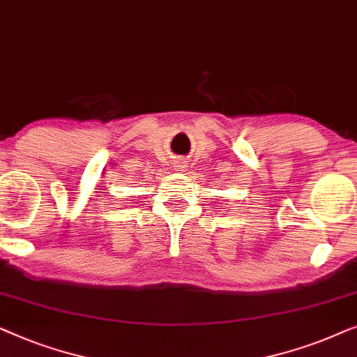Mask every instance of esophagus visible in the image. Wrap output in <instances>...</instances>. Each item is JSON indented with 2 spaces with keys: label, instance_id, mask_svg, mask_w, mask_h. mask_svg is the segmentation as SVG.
<instances>
[{
  "label": "esophagus",
  "instance_id": "1",
  "mask_svg": "<svg viewBox=\"0 0 357 357\" xmlns=\"http://www.w3.org/2000/svg\"><path fill=\"white\" fill-rule=\"evenodd\" d=\"M174 168H176L178 172H184L185 163H184V162H176V163H174Z\"/></svg>",
  "mask_w": 357,
  "mask_h": 357
}]
</instances>
